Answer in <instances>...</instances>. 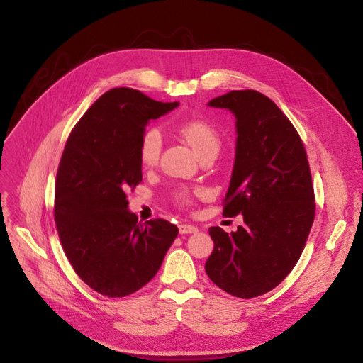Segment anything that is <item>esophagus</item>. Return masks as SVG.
Returning a JSON list of instances; mask_svg holds the SVG:
<instances>
[{
  "mask_svg": "<svg viewBox=\"0 0 363 363\" xmlns=\"http://www.w3.org/2000/svg\"><path fill=\"white\" fill-rule=\"evenodd\" d=\"M179 233L181 234H196V233H199V230H197V226H194V225L181 223L179 225Z\"/></svg>",
  "mask_w": 363,
  "mask_h": 363,
  "instance_id": "esophagus-1",
  "label": "esophagus"
}]
</instances>
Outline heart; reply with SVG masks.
<instances>
[{"instance_id": "heart-1", "label": "heart", "mask_w": 363, "mask_h": 363, "mask_svg": "<svg viewBox=\"0 0 363 363\" xmlns=\"http://www.w3.org/2000/svg\"><path fill=\"white\" fill-rule=\"evenodd\" d=\"M177 130L184 141L194 150L197 157H203L208 152H218L220 148V137L218 130L204 121L186 119L177 123ZM163 147L162 132L156 126L147 128L138 143V159L143 166L156 164ZM181 203H188V196L185 193L178 194Z\"/></svg>"}]
</instances>
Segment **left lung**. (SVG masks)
<instances>
[{"instance_id":"left-lung-1","label":"left lung","mask_w":363,"mask_h":363,"mask_svg":"<svg viewBox=\"0 0 363 363\" xmlns=\"http://www.w3.org/2000/svg\"><path fill=\"white\" fill-rule=\"evenodd\" d=\"M208 106L237 119L223 215L241 213L244 225L231 234L208 230L215 247L204 269L228 294L253 298L274 290L300 259L315 219L311 167L296 128L266 95L231 91Z\"/></svg>"}]
</instances>
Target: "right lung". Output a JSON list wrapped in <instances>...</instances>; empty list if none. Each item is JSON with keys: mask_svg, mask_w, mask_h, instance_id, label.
<instances>
[{"mask_svg": "<svg viewBox=\"0 0 363 363\" xmlns=\"http://www.w3.org/2000/svg\"><path fill=\"white\" fill-rule=\"evenodd\" d=\"M178 106L113 88L88 108L65 145L54 191L57 231L74 272L103 296L143 289L178 235L164 219L138 222L126 200L143 181L138 143L147 123Z\"/></svg>", "mask_w": 363, "mask_h": 363, "instance_id": "1", "label": "right lung"}]
</instances>
